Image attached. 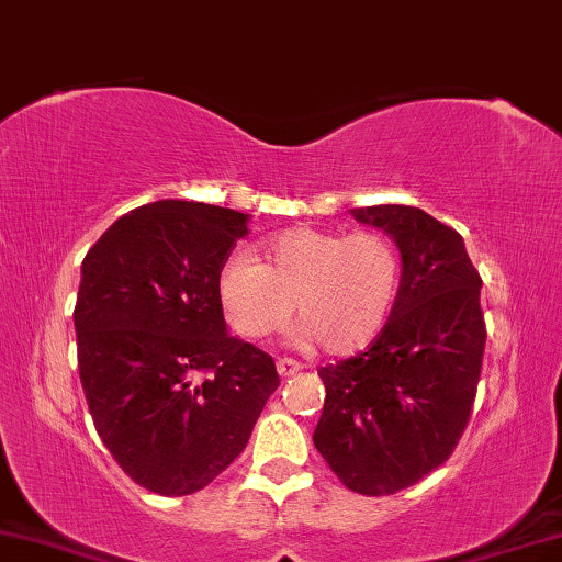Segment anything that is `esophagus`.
I'll return each mask as SVG.
<instances>
[{"label": "esophagus", "instance_id": "1", "mask_svg": "<svg viewBox=\"0 0 562 562\" xmlns=\"http://www.w3.org/2000/svg\"><path fill=\"white\" fill-rule=\"evenodd\" d=\"M276 370H279L281 378H294L301 372V364L296 360H289V357H283V360L276 362Z\"/></svg>", "mask_w": 562, "mask_h": 562}]
</instances>
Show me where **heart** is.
Returning a JSON list of instances; mask_svg holds the SVG:
<instances>
[{
  "mask_svg": "<svg viewBox=\"0 0 562 562\" xmlns=\"http://www.w3.org/2000/svg\"><path fill=\"white\" fill-rule=\"evenodd\" d=\"M261 258L235 254L217 279L225 319L246 339L281 331L294 308L301 341L355 352L378 337L401 294V248L378 231L291 227L266 243Z\"/></svg>",
  "mask_w": 562,
  "mask_h": 562,
  "instance_id": "obj_1",
  "label": "heart"
}]
</instances>
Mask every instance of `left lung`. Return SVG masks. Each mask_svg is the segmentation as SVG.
<instances>
[{
    "label": "left lung",
    "mask_w": 562,
    "mask_h": 562,
    "mask_svg": "<svg viewBox=\"0 0 562 562\" xmlns=\"http://www.w3.org/2000/svg\"><path fill=\"white\" fill-rule=\"evenodd\" d=\"M352 215L401 248V294L364 352L319 370L314 446L347 490L385 497L441 467L469 426L486 341L482 276L461 235L418 207Z\"/></svg>",
    "instance_id": "8db88e82"
}]
</instances>
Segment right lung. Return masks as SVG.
<instances>
[{
    "label": "right lung",
    "mask_w": 562,
    "mask_h": 562,
    "mask_svg": "<svg viewBox=\"0 0 562 562\" xmlns=\"http://www.w3.org/2000/svg\"><path fill=\"white\" fill-rule=\"evenodd\" d=\"M248 215L159 200L119 217L80 268L78 372L101 441L161 497L200 492L246 449L273 357L227 335L217 279Z\"/></svg>",
    "instance_id": "add662e5"
}]
</instances>
